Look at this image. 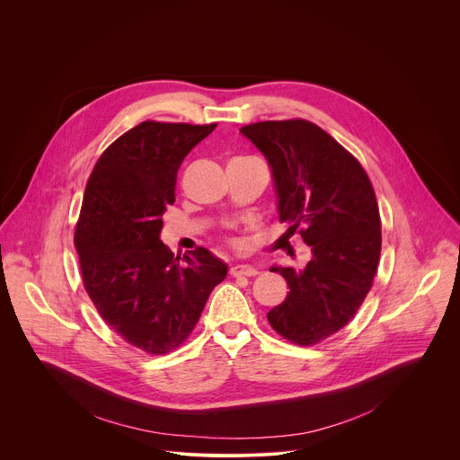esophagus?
<instances>
[{
    "mask_svg": "<svg viewBox=\"0 0 460 460\" xmlns=\"http://www.w3.org/2000/svg\"><path fill=\"white\" fill-rule=\"evenodd\" d=\"M231 275L233 277H254V275H258V270L249 264H236L231 268Z\"/></svg>",
    "mask_w": 460,
    "mask_h": 460,
    "instance_id": "1",
    "label": "esophagus"
}]
</instances>
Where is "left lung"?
I'll return each instance as SVG.
<instances>
[{"mask_svg":"<svg viewBox=\"0 0 460 460\" xmlns=\"http://www.w3.org/2000/svg\"><path fill=\"white\" fill-rule=\"evenodd\" d=\"M240 133L271 167L280 222L291 234L302 224L311 247L304 270L271 268L289 293L268 320L284 339L313 346L342 330L373 286L382 247L373 185L358 160L307 119L258 121Z\"/></svg>","mask_w":460,"mask_h":460,"instance_id":"8db88e82","label":"left lung"}]
</instances>
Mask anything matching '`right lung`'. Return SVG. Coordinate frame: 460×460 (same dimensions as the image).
<instances>
[{
    "label": "right lung",
    "mask_w": 460,
    "mask_h": 460,
    "mask_svg": "<svg viewBox=\"0 0 460 460\" xmlns=\"http://www.w3.org/2000/svg\"><path fill=\"white\" fill-rule=\"evenodd\" d=\"M215 127L142 121L103 151L85 187L75 233L84 286L112 330L151 355L183 344L227 277L211 251L174 256L160 240L178 167Z\"/></svg>",
    "instance_id": "obj_1"
}]
</instances>
